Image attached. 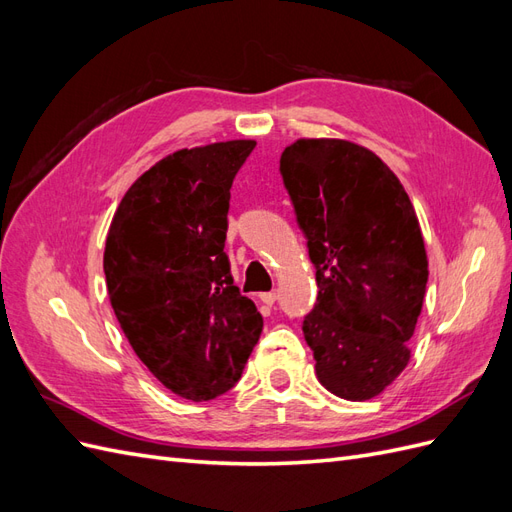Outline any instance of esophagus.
<instances>
[{
  "label": "esophagus",
  "instance_id": "obj_1",
  "mask_svg": "<svg viewBox=\"0 0 512 512\" xmlns=\"http://www.w3.org/2000/svg\"><path fill=\"white\" fill-rule=\"evenodd\" d=\"M260 301L265 305H273L277 301V290H271V292H262L260 294Z\"/></svg>",
  "mask_w": 512,
  "mask_h": 512
}]
</instances>
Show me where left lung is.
Here are the masks:
<instances>
[{
    "label": "left lung",
    "mask_w": 512,
    "mask_h": 512,
    "mask_svg": "<svg viewBox=\"0 0 512 512\" xmlns=\"http://www.w3.org/2000/svg\"><path fill=\"white\" fill-rule=\"evenodd\" d=\"M280 170L316 267L318 299L303 320L316 376L342 399L376 397L406 369L423 309L414 207L374 151L342 138H299Z\"/></svg>",
    "instance_id": "obj_1"
}]
</instances>
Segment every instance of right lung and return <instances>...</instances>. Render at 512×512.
Segmentation results:
<instances>
[{
  "label": "right lung",
  "mask_w": 512,
  "mask_h": 512,
  "mask_svg": "<svg viewBox=\"0 0 512 512\" xmlns=\"http://www.w3.org/2000/svg\"><path fill=\"white\" fill-rule=\"evenodd\" d=\"M254 147L226 141L170 153L130 185L108 228L104 275L121 331L183 399L232 389L262 331L224 252L232 179Z\"/></svg>",
  "instance_id": "right-lung-1"
}]
</instances>
